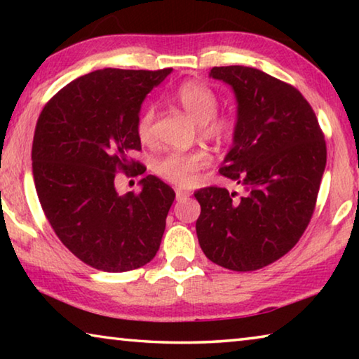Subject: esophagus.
Masks as SVG:
<instances>
[{
	"mask_svg": "<svg viewBox=\"0 0 359 359\" xmlns=\"http://www.w3.org/2000/svg\"><path fill=\"white\" fill-rule=\"evenodd\" d=\"M188 196H190V193H188V191L180 190V188H177V190H175V199H177V201H182V199H185Z\"/></svg>",
	"mask_w": 359,
	"mask_h": 359,
	"instance_id": "34e87169",
	"label": "esophagus"
}]
</instances>
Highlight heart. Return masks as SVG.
Listing matches in <instances>:
<instances>
[{"instance_id":"heart-1","label":"heart","mask_w":359,"mask_h":359,"mask_svg":"<svg viewBox=\"0 0 359 359\" xmlns=\"http://www.w3.org/2000/svg\"><path fill=\"white\" fill-rule=\"evenodd\" d=\"M174 100L184 107L187 114L198 123L199 136L208 141L222 144L233 135V120L226 115H218V98L214 90L203 82L188 81L179 85L174 92ZM155 107L144 106L139 114L136 133L141 142H150L154 136ZM209 165V154L204 149L187 151H169L156 158L154 171L163 180L177 187H190L198 179V172Z\"/></svg>"}]
</instances>
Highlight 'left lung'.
Returning <instances> with one entry per match:
<instances>
[{"label":"left lung","instance_id":"left-lung-1","mask_svg":"<svg viewBox=\"0 0 359 359\" xmlns=\"http://www.w3.org/2000/svg\"><path fill=\"white\" fill-rule=\"evenodd\" d=\"M209 76L231 85L238 101L220 174L245 193L220 187L194 193L198 241L212 263L257 271L287 255L311 222L326 166L325 136L293 85L248 66H215Z\"/></svg>","mask_w":359,"mask_h":359}]
</instances>
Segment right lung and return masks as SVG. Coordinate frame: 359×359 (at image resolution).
<instances>
[{"mask_svg":"<svg viewBox=\"0 0 359 359\" xmlns=\"http://www.w3.org/2000/svg\"><path fill=\"white\" fill-rule=\"evenodd\" d=\"M172 68H104L76 79L42 109L34 130L33 179L41 208L63 245L104 272L137 269L154 259L175 193L155 175L142 190L118 194L117 171L145 168L136 123L142 101Z\"/></svg>","mask_w":359,"mask_h":359,"instance_id":"1","label":"right lung"}]
</instances>
